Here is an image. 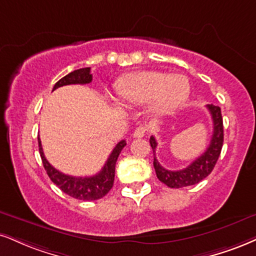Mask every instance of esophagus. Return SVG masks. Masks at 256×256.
I'll use <instances>...</instances> for the list:
<instances>
[{"label": "esophagus", "instance_id": "obj_1", "mask_svg": "<svg viewBox=\"0 0 256 256\" xmlns=\"http://www.w3.org/2000/svg\"><path fill=\"white\" fill-rule=\"evenodd\" d=\"M146 132H147V128L144 127V126H140V127H138V128L134 130L133 136H134V138H144V135H146Z\"/></svg>", "mask_w": 256, "mask_h": 256}]
</instances>
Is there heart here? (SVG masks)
I'll return each mask as SVG.
<instances>
[{"label": "heart", "instance_id": "1", "mask_svg": "<svg viewBox=\"0 0 256 256\" xmlns=\"http://www.w3.org/2000/svg\"><path fill=\"white\" fill-rule=\"evenodd\" d=\"M120 100L127 104L147 103L153 115H166L182 106L190 94V83L182 74L140 71L123 76L115 84Z\"/></svg>", "mask_w": 256, "mask_h": 256}]
</instances>
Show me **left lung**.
<instances>
[{
	"mask_svg": "<svg viewBox=\"0 0 256 256\" xmlns=\"http://www.w3.org/2000/svg\"><path fill=\"white\" fill-rule=\"evenodd\" d=\"M208 110L211 114V118L214 122V132L212 138H211L209 147L202 154L200 158L192 162L190 165L185 168L179 170V171H170V170L164 168L156 160V138L150 136V144L154 153V168L158 179L164 184L172 188H180L185 186H190L198 184V182L206 178L212 172L217 160H218L220 150L223 146V120L220 108L214 104H208Z\"/></svg>",
	"mask_w": 256,
	"mask_h": 256,
	"instance_id": "left-lung-1",
	"label": "left lung"
}]
</instances>
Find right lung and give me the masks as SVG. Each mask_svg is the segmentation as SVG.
<instances>
[{"mask_svg":"<svg viewBox=\"0 0 256 256\" xmlns=\"http://www.w3.org/2000/svg\"><path fill=\"white\" fill-rule=\"evenodd\" d=\"M92 80V74H90V68H80L70 72L59 80L53 86V90L58 88L64 86V85L70 84H89ZM38 142H39V152L41 160H42L44 167H45L47 174L50 179L58 186L62 192L80 200H96L106 196L110 191L114 185V179H115V165L118 162V158L126 146V141L122 140L116 144L112 150L108 160L104 164L103 168L97 173V174L91 176H72L58 171L53 167L51 164L46 160L45 154L42 152V146H41L40 138L38 136Z\"/></svg>","mask_w":256,"mask_h":256,"instance_id":"1","label":"right lung"}]
</instances>
